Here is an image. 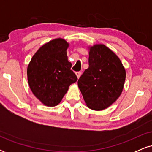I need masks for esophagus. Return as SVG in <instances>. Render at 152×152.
Instances as JSON below:
<instances>
[{
    "label": "esophagus",
    "instance_id": "esophagus-1",
    "mask_svg": "<svg viewBox=\"0 0 152 152\" xmlns=\"http://www.w3.org/2000/svg\"><path fill=\"white\" fill-rule=\"evenodd\" d=\"M76 76H77V78H79L80 76H81V71H78V72H76Z\"/></svg>",
    "mask_w": 152,
    "mask_h": 152
}]
</instances>
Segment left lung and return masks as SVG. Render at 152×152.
Masks as SVG:
<instances>
[{
    "mask_svg": "<svg viewBox=\"0 0 152 152\" xmlns=\"http://www.w3.org/2000/svg\"><path fill=\"white\" fill-rule=\"evenodd\" d=\"M88 68L78 81L86 106L104 110L117 100L123 91L126 71L117 56L104 44L89 47Z\"/></svg>",
    "mask_w": 152,
    "mask_h": 152,
    "instance_id": "1",
    "label": "left lung"
}]
</instances>
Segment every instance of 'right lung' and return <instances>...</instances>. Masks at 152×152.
<instances>
[{
	"mask_svg": "<svg viewBox=\"0 0 152 152\" xmlns=\"http://www.w3.org/2000/svg\"><path fill=\"white\" fill-rule=\"evenodd\" d=\"M69 44L63 38L45 43L31 58L27 69L29 86L45 106H55L61 102L77 76L71 70L66 50Z\"/></svg>",
	"mask_w": 152,
	"mask_h": 152,
	"instance_id": "obj_1",
	"label": "right lung"
}]
</instances>
